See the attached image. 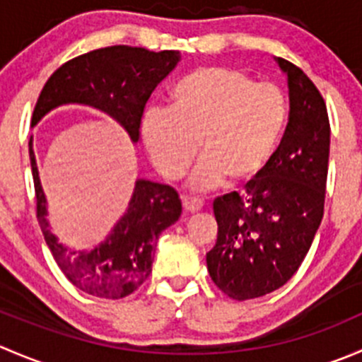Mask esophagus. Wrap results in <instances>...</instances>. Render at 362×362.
I'll list each match as a JSON object with an SVG mask.
<instances>
[{
	"mask_svg": "<svg viewBox=\"0 0 362 362\" xmlns=\"http://www.w3.org/2000/svg\"><path fill=\"white\" fill-rule=\"evenodd\" d=\"M182 206H184L185 214H196L203 208V203L199 199H192V198H182Z\"/></svg>",
	"mask_w": 362,
	"mask_h": 362,
	"instance_id": "1",
	"label": "esophagus"
}]
</instances>
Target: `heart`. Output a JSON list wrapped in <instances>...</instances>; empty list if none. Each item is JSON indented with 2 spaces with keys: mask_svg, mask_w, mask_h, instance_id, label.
<instances>
[{
  "mask_svg": "<svg viewBox=\"0 0 362 362\" xmlns=\"http://www.w3.org/2000/svg\"><path fill=\"white\" fill-rule=\"evenodd\" d=\"M286 94L257 83L235 68L206 66L185 75L171 90V107H152L141 120V138L163 177H182L199 151L189 177L204 192L228 180L243 185L257 178L279 147L287 126Z\"/></svg>",
  "mask_w": 362,
  "mask_h": 362,
  "instance_id": "b5f03b06",
  "label": "heart"
}]
</instances>
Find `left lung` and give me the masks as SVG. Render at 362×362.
Returning <instances> with one entry per match:
<instances>
[{"label":"left lung","mask_w":362,"mask_h":362,"mask_svg":"<svg viewBox=\"0 0 362 362\" xmlns=\"http://www.w3.org/2000/svg\"><path fill=\"white\" fill-rule=\"evenodd\" d=\"M289 124L282 144L245 194L214 202L217 242L206 254L215 286L238 301L261 298L289 282L322 222L329 163V119L312 80L282 57Z\"/></svg>","instance_id":"8db88e82"}]
</instances>
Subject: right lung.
I'll return each mask as SVG.
<instances>
[{
  "label": "right lung",
  "instance_id": "right-lung-1",
  "mask_svg": "<svg viewBox=\"0 0 362 362\" xmlns=\"http://www.w3.org/2000/svg\"><path fill=\"white\" fill-rule=\"evenodd\" d=\"M178 61V50L152 52L127 45L105 47L75 57L47 80L36 101L31 126L35 127L47 113L64 105H83L110 115L136 145L145 105ZM29 160L40 228L64 276L80 291L96 298L120 299L134 293L152 273L159 235L180 217L182 202L177 191L170 185L138 178L126 211L107 238L89 250H73L50 231L33 136L29 138Z\"/></svg>",
  "mask_w": 362,
  "mask_h": 362
}]
</instances>
